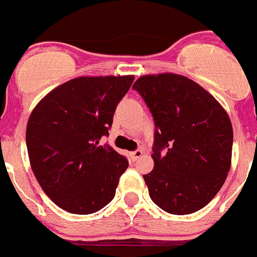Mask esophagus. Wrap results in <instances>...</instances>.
<instances>
[{
	"label": "esophagus",
	"mask_w": 257,
	"mask_h": 257,
	"mask_svg": "<svg viewBox=\"0 0 257 257\" xmlns=\"http://www.w3.org/2000/svg\"><path fill=\"white\" fill-rule=\"evenodd\" d=\"M142 156H143L142 149H138V151H134V152H131V153H130V157H131V160H133V161H136L138 158H140Z\"/></svg>",
	"instance_id": "obj_1"
}]
</instances>
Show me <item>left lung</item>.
<instances>
[{"mask_svg": "<svg viewBox=\"0 0 257 257\" xmlns=\"http://www.w3.org/2000/svg\"><path fill=\"white\" fill-rule=\"evenodd\" d=\"M153 117L154 167L144 175L152 201L174 215L205 207L230 169L233 127L205 88L174 73L140 77L133 86Z\"/></svg>", "mask_w": 257, "mask_h": 257, "instance_id": "8db88e82", "label": "left lung"}]
</instances>
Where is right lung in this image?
I'll return each mask as SVG.
<instances>
[{
	"label": "right lung",
	"instance_id": "add662e5",
	"mask_svg": "<svg viewBox=\"0 0 257 257\" xmlns=\"http://www.w3.org/2000/svg\"><path fill=\"white\" fill-rule=\"evenodd\" d=\"M133 82L134 76L78 77L54 88L31 113L26 142L32 170L63 210L88 215L114 198L128 161L99 140L109 135Z\"/></svg>",
	"mask_w": 257,
	"mask_h": 257
}]
</instances>
